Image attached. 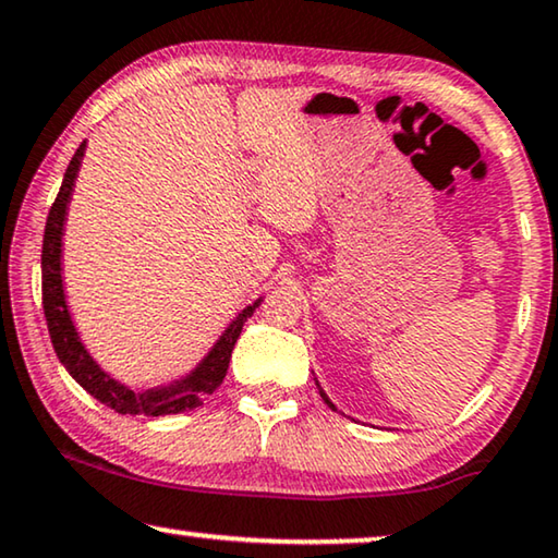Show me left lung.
<instances>
[{
	"label": "left lung",
	"instance_id": "left-lung-1",
	"mask_svg": "<svg viewBox=\"0 0 558 558\" xmlns=\"http://www.w3.org/2000/svg\"><path fill=\"white\" fill-rule=\"evenodd\" d=\"M320 397H324V402H326V404H328V407H331V410H336V407H333V404H331V399H328V397H326V395H324V389H320Z\"/></svg>",
	"mask_w": 558,
	"mask_h": 558
}]
</instances>
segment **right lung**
Returning <instances> with one entry per match:
<instances>
[{
  "label": "right lung",
  "instance_id": "add662e5",
  "mask_svg": "<svg viewBox=\"0 0 558 558\" xmlns=\"http://www.w3.org/2000/svg\"><path fill=\"white\" fill-rule=\"evenodd\" d=\"M85 154V141L77 146L73 154V161L68 163L65 177H62V186L54 197L50 215H47L45 225V238H43V308L47 331H50L52 349L62 366L68 368L70 376L88 391L90 397H96L98 402L111 407L119 414H148V417H163V414H179L197 410L202 399L211 395L219 384H222L227 366H230V356L234 343H238L242 326L253 316V311L260 305L255 301L232 320L230 328L222 333V339L215 343V349L209 351L207 359L194 368V372L182 381L169 384L161 389H148L144 395H136L129 387H123L116 379H111L96 361L90 359L88 351L77 339L73 320H70L65 293H62V278H60V247H62V225H65V209L70 202V192H73L77 169H81V159Z\"/></svg>",
  "mask_w": 558,
  "mask_h": 558
}]
</instances>
